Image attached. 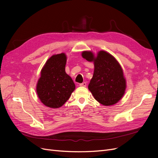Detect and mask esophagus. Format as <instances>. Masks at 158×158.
<instances>
[{
	"mask_svg": "<svg viewBox=\"0 0 158 158\" xmlns=\"http://www.w3.org/2000/svg\"><path fill=\"white\" fill-rule=\"evenodd\" d=\"M80 86H82V87H85V85H86V82H82L79 84Z\"/></svg>",
	"mask_w": 158,
	"mask_h": 158,
	"instance_id": "34e87169",
	"label": "esophagus"
}]
</instances>
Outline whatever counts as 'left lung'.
<instances>
[{"mask_svg":"<svg viewBox=\"0 0 158 158\" xmlns=\"http://www.w3.org/2000/svg\"><path fill=\"white\" fill-rule=\"evenodd\" d=\"M82 56L94 64L93 77L88 85L94 98L106 106L118 103L125 93L127 82L117 60L105 51H98L96 56L92 51H84Z\"/></svg>","mask_w":158,"mask_h":158,"instance_id":"1","label":"left lung"}]
</instances>
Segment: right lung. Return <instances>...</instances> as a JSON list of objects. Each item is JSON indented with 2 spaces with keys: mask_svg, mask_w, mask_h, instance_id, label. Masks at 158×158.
Returning a JSON list of instances; mask_svg holds the SVG:
<instances>
[{
  "mask_svg": "<svg viewBox=\"0 0 158 158\" xmlns=\"http://www.w3.org/2000/svg\"><path fill=\"white\" fill-rule=\"evenodd\" d=\"M66 59L64 52L52 55L41 70L36 92L41 103L48 107L63 106L75 89L73 79L65 72Z\"/></svg>",
  "mask_w": 158,
  "mask_h": 158,
  "instance_id": "add662e5",
  "label": "right lung"
}]
</instances>
